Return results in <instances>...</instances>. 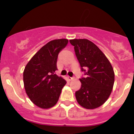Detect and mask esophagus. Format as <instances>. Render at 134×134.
Instances as JSON below:
<instances>
[{"mask_svg": "<svg viewBox=\"0 0 134 134\" xmlns=\"http://www.w3.org/2000/svg\"><path fill=\"white\" fill-rule=\"evenodd\" d=\"M67 79H68L69 81H72V80L74 78L71 77H70V76H67Z\"/></svg>", "mask_w": 134, "mask_h": 134, "instance_id": "esophagus-1", "label": "esophagus"}]
</instances>
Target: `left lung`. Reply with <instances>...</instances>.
<instances>
[{
	"label": "left lung",
	"instance_id": "8db88e82",
	"mask_svg": "<svg viewBox=\"0 0 134 134\" xmlns=\"http://www.w3.org/2000/svg\"><path fill=\"white\" fill-rule=\"evenodd\" d=\"M86 77L80 79L81 87L76 92L77 101L86 109L103 104L110 96L115 74L110 61L94 43L87 39L70 40Z\"/></svg>",
	"mask_w": 134,
	"mask_h": 134
}]
</instances>
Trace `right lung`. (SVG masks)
<instances>
[{
    "mask_svg": "<svg viewBox=\"0 0 134 134\" xmlns=\"http://www.w3.org/2000/svg\"><path fill=\"white\" fill-rule=\"evenodd\" d=\"M69 40L58 39L49 41L29 61L23 72L26 93L30 100L43 109L56 104L66 81L55 74L59 52Z\"/></svg>",
    "mask_w": 134,
    "mask_h": 134,
    "instance_id": "right-lung-1",
    "label": "right lung"
}]
</instances>
